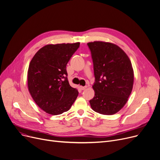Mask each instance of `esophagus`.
<instances>
[{
  "instance_id": "obj_1",
  "label": "esophagus",
  "mask_w": 160,
  "mask_h": 160,
  "mask_svg": "<svg viewBox=\"0 0 160 160\" xmlns=\"http://www.w3.org/2000/svg\"><path fill=\"white\" fill-rule=\"evenodd\" d=\"M88 87L87 86H84V87H82V86H81L80 87V88L82 90H85L86 88H87Z\"/></svg>"
}]
</instances>
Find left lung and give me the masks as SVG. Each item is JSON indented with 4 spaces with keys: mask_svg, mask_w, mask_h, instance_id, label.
<instances>
[{
    "mask_svg": "<svg viewBox=\"0 0 160 160\" xmlns=\"http://www.w3.org/2000/svg\"><path fill=\"white\" fill-rule=\"evenodd\" d=\"M93 63L95 96L90 101L94 112L110 115L124 106L131 93L134 72L129 58L115 44L93 42L87 43Z\"/></svg>",
    "mask_w": 160,
    "mask_h": 160,
    "instance_id": "1",
    "label": "left lung"
}]
</instances>
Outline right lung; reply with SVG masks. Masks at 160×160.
I'll use <instances>...</instances> for the list:
<instances>
[{"instance_id":"add662e5","label":"right lung","mask_w":160,"mask_h":160,"mask_svg":"<svg viewBox=\"0 0 160 160\" xmlns=\"http://www.w3.org/2000/svg\"><path fill=\"white\" fill-rule=\"evenodd\" d=\"M80 43L47 45L35 54L28 72V89L33 100L46 113L67 112L78 96L69 84L67 65Z\"/></svg>"}]
</instances>
